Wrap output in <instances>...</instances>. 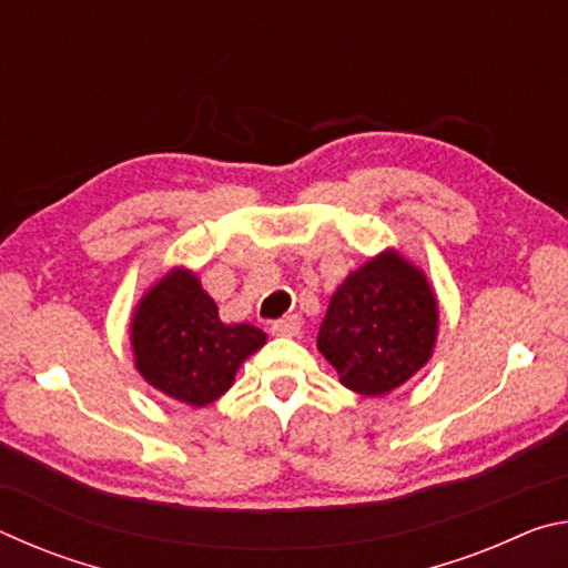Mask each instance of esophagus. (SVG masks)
Listing matches in <instances>:
<instances>
[{"label": "esophagus", "mask_w": 568, "mask_h": 568, "mask_svg": "<svg viewBox=\"0 0 568 568\" xmlns=\"http://www.w3.org/2000/svg\"><path fill=\"white\" fill-rule=\"evenodd\" d=\"M301 325H303L301 315H285V318L275 321V323L271 325V331H273L275 335H285V338H293V335L301 333Z\"/></svg>", "instance_id": "esophagus-1"}]
</instances>
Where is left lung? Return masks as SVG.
<instances>
[{
	"mask_svg": "<svg viewBox=\"0 0 568 568\" xmlns=\"http://www.w3.org/2000/svg\"><path fill=\"white\" fill-rule=\"evenodd\" d=\"M436 328L438 307L426 277L400 255L383 253L331 297L318 351L345 388L383 396L426 365Z\"/></svg>",
	"mask_w": 568,
	"mask_h": 568,
	"instance_id": "1",
	"label": "left lung"
}]
</instances>
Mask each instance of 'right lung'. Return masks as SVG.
Listing matches in <instances>:
<instances>
[{
  "label": "right lung",
  "instance_id": "right-lung-1",
  "mask_svg": "<svg viewBox=\"0 0 568 568\" xmlns=\"http://www.w3.org/2000/svg\"><path fill=\"white\" fill-rule=\"evenodd\" d=\"M134 363L150 386L187 406H207L265 343L253 325H225L197 277L175 271L142 297L132 318Z\"/></svg>",
  "mask_w": 568,
  "mask_h": 568
}]
</instances>
